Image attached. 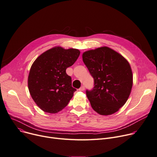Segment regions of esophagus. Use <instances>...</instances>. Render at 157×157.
<instances>
[{
  "instance_id": "esophagus-1",
  "label": "esophagus",
  "mask_w": 157,
  "mask_h": 157,
  "mask_svg": "<svg viewBox=\"0 0 157 157\" xmlns=\"http://www.w3.org/2000/svg\"><path fill=\"white\" fill-rule=\"evenodd\" d=\"M84 89H85L84 86H82L79 89V91H84Z\"/></svg>"
}]
</instances>
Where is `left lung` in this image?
<instances>
[{"instance_id":"8db88e82","label":"left lung","mask_w":157,"mask_h":157,"mask_svg":"<svg viewBox=\"0 0 157 157\" xmlns=\"http://www.w3.org/2000/svg\"><path fill=\"white\" fill-rule=\"evenodd\" d=\"M82 61L94 78L93 89L86 90L92 108L105 116L118 111L128 100L133 86L129 63L106 46L85 51Z\"/></svg>"}]
</instances>
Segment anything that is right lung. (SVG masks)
Returning <instances> with one entry per match:
<instances>
[{"label": "right lung", "instance_id": "1", "mask_svg": "<svg viewBox=\"0 0 157 157\" xmlns=\"http://www.w3.org/2000/svg\"><path fill=\"white\" fill-rule=\"evenodd\" d=\"M80 54L78 49L52 48L34 61L28 76V88L36 104L44 112L57 113L64 108L76 90L66 70Z\"/></svg>", "mask_w": 157, "mask_h": 157}]
</instances>
